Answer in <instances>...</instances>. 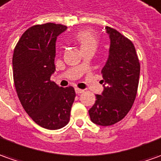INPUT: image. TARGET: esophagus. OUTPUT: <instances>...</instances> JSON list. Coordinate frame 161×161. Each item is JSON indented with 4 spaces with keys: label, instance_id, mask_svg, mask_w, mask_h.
I'll return each mask as SVG.
<instances>
[{
    "label": "esophagus",
    "instance_id": "obj_1",
    "mask_svg": "<svg viewBox=\"0 0 161 161\" xmlns=\"http://www.w3.org/2000/svg\"><path fill=\"white\" fill-rule=\"evenodd\" d=\"M75 92H76V94H81V93H83L84 92V90L83 89H80V88H78V87H76L75 88Z\"/></svg>",
    "mask_w": 161,
    "mask_h": 161
}]
</instances>
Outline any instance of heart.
<instances>
[{"instance_id": "1", "label": "heart", "mask_w": 161, "mask_h": 161, "mask_svg": "<svg viewBox=\"0 0 161 161\" xmlns=\"http://www.w3.org/2000/svg\"><path fill=\"white\" fill-rule=\"evenodd\" d=\"M74 40L78 43L81 51L90 48L96 49L98 45V36L90 29L79 31L74 35Z\"/></svg>"}]
</instances>
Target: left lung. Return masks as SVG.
<instances>
[{"label": "left lung", "instance_id": "8db88e82", "mask_svg": "<svg viewBox=\"0 0 161 161\" xmlns=\"http://www.w3.org/2000/svg\"><path fill=\"white\" fill-rule=\"evenodd\" d=\"M110 46L108 60L102 69L104 82L102 95L89 110L93 123L102 126L115 125L125 117L137 95L140 64L132 42L115 29L106 27Z\"/></svg>", "mask_w": 161, "mask_h": 161}]
</instances>
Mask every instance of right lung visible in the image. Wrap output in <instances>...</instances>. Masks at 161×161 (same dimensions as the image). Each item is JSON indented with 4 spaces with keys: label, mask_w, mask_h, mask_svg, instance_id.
I'll return each mask as SVG.
<instances>
[{
    "label": "right lung",
    "mask_w": 161,
    "mask_h": 161,
    "mask_svg": "<svg viewBox=\"0 0 161 161\" xmlns=\"http://www.w3.org/2000/svg\"><path fill=\"white\" fill-rule=\"evenodd\" d=\"M66 28L53 23L31 26L22 35L13 54V77L21 104L32 120L48 130L68 124L75 98L74 87H58L51 80L57 36Z\"/></svg>",
    "instance_id": "1"
}]
</instances>
